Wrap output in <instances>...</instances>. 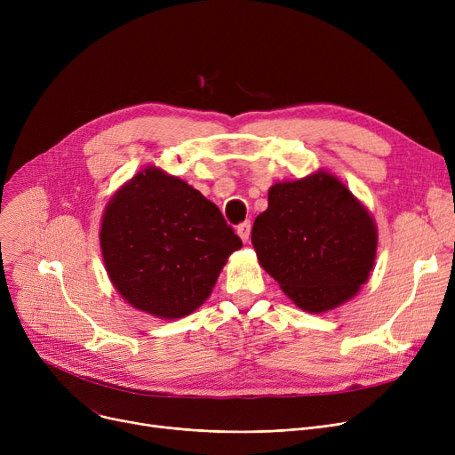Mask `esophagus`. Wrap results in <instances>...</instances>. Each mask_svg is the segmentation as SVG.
Returning <instances> with one entry per match:
<instances>
[{"mask_svg": "<svg viewBox=\"0 0 455 455\" xmlns=\"http://www.w3.org/2000/svg\"><path fill=\"white\" fill-rule=\"evenodd\" d=\"M235 232H237V235L242 237L243 242H249V237H251V223L245 221V223H242V225H237Z\"/></svg>", "mask_w": 455, "mask_h": 455, "instance_id": "esophagus-1", "label": "esophagus"}]
</instances>
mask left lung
<instances>
[{
  "label": "left lung",
  "instance_id": "8db88e82",
  "mask_svg": "<svg viewBox=\"0 0 455 455\" xmlns=\"http://www.w3.org/2000/svg\"><path fill=\"white\" fill-rule=\"evenodd\" d=\"M251 240L259 266L282 291L304 312L324 314L369 280L378 228L348 186L319 170L269 188L267 210L254 220Z\"/></svg>",
  "mask_w": 455,
  "mask_h": 455
}]
</instances>
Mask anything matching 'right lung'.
I'll return each instance as SVG.
<instances>
[{
	"label": "right lung",
	"instance_id": "1",
	"mask_svg": "<svg viewBox=\"0 0 455 455\" xmlns=\"http://www.w3.org/2000/svg\"><path fill=\"white\" fill-rule=\"evenodd\" d=\"M107 275L132 307L158 319L194 314L242 240L220 208L186 180L148 165L105 206Z\"/></svg>",
	"mask_w": 455,
	"mask_h": 455
}]
</instances>
